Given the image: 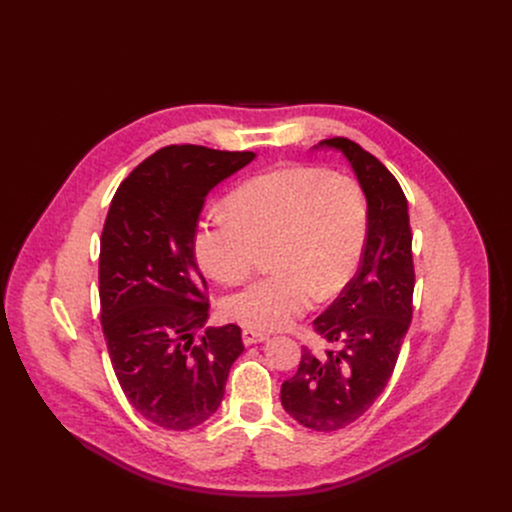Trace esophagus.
Wrapping results in <instances>:
<instances>
[{
	"instance_id": "34e87169",
	"label": "esophagus",
	"mask_w": 512,
	"mask_h": 512,
	"mask_svg": "<svg viewBox=\"0 0 512 512\" xmlns=\"http://www.w3.org/2000/svg\"><path fill=\"white\" fill-rule=\"evenodd\" d=\"M265 340H269V334H265V332H257V330H251V328H245V330H243V342H245V346L257 344V342H265Z\"/></svg>"
}]
</instances>
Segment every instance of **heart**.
Returning <instances> with one entry per match:
<instances>
[{
  "mask_svg": "<svg viewBox=\"0 0 512 512\" xmlns=\"http://www.w3.org/2000/svg\"><path fill=\"white\" fill-rule=\"evenodd\" d=\"M228 214H210L192 239L200 269L221 283L245 279L261 251L269 275L223 304L227 318L253 330H279L330 300L354 277L369 237L362 186L320 166H285L237 186Z\"/></svg>",
  "mask_w": 512,
  "mask_h": 512,
  "instance_id": "b5f03b06",
  "label": "heart"
}]
</instances>
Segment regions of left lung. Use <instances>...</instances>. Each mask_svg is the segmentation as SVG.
I'll return each instance as SVG.
<instances>
[{
	"label": "left lung",
	"mask_w": 512,
	"mask_h": 512,
	"mask_svg": "<svg viewBox=\"0 0 512 512\" xmlns=\"http://www.w3.org/2000/svg\"><path fill=\"white\" fill-rule=\"evenodd\" d=\"M340 152L369 204L360 267L314 320L324 350L302 348L298 373L281 385V405L304 427L336 431L356 421L387 387L413 316V255L407 198L395 176L358 143L324 139Z\"/></svg>",
	"instance_id": "left-lung-1"
}]
</instances>
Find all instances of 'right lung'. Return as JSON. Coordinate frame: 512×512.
Returning a JSON list of instances; mask_svg holds the SVG:
<instances>
[{"label":"right lung","instance_id":"right-lung-1","mask_svg":"<svg viewBox=\"0 0 512 512\" xmlns=\"http://www.w3.org/2000/svg\"><path fill=\"white\" fill-rule=\"evenodd\" d=\"M253 158L168 145L119 184L107 212L99 255L107 350L127 401L164 429L206 421L245 348L237 324L206 328L194 342L208 300L192 239L208 192Z\"/></svg>","mask_w":512,"mask_h":512}]
</instances>
